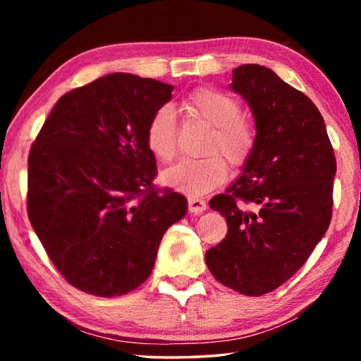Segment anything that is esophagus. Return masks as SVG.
<instances>
[{
    "instance_id": "obj_1",
    "label": "esophagus",
    "mask_w": 361,
    "mask_h": 361,
    "mask_svg": "<svg viewBox=\"0 0 361 361\" xmlns=\"http://www.w3.org/2000/svg\"><path fill=\"white\" fill-rule=\"evenodd\" d=\"M188 210L191 213H195V215H199V213H202V212L207 210V202L202 199L191 197V195H189V197H188Z\"/></svg>"
}]
</instances>
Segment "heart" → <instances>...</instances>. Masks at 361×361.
Instances as JSON below:
<instances>
[{
	"label": "heart",
	"mask_w": 361,
	"mask_h": 361,
	"mask_svg": "<svg viewBox=\"0 0 361 361\" xmlns=\"http://www.w3.org/2000/svg\"><path fill=\"white\" fill-rule=\"evenodd\" d=\"M188 106L195 118L213 129L205 146L209 157L183 159L162 173V181L169 188L195 197L213 191L228 180L229 167L225 158L232 167L245 166L255 148V130L242 118L240 102L221 90H195L189 97ZM176 138L178 126L175 111L170 106H161L152 114L146 129L148 148L159 161L167 162L176 152Z\"/></svg>",
	"instance_id": "1"
}]
</instances>
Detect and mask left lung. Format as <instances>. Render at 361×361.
<instances>
[{
    "label": "left lung",
    "instance_id": "8db88e82",
    "mask_svg": "<svg viewBox=\"0 0 361 361\" xmlns=\"http://www.w3.org/2000/svg\"><path fill=\"white\" fill-rule=\"evenodd\" d=\"M231 89L252 108L255 148L240 178L210 200L228 234L205 262L219 283L261 296L295 276L325 235L336 157L314 102L272 70L237 66Z\"/></svg>",
    "mask_w": 361,
    "mask_h": 361
}]
</instances>
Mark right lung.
<instances>
[{"instance_id": "obj_1", "label": "right lung", "mask_w": 361, "mask_h": 361, "mask_svg": "<svg viewBox=\"0 0 361 361\" xmlns=\"http://www.w3.org/2000/svg\"><path fill=\"white\" fill-rule=\"evenodd\" d=\"M173 85L127 73L62 95L28 156L27 210L66 282L122 296L151 276L159 243L186 215L185 195L156 189L149 119Z\"/></svg>"}]
</instances>
